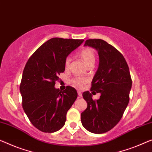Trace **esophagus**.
Returning <instances> with one entry per match:
<instances>
[{"instance_id":"obj_1","label":"esophagus","mask_w":152,"mask_h":152,"mask_svg":"<svg viewBox=\"0 0 152 152\" xmlns=\"http://www.w3.org/2000/svg\"><path fill=\"white\" fill-rule=\"evenodd\" d=\"M78 98H81V97H82V93L79 91H78Z\"/></svg>"}]
</instances>
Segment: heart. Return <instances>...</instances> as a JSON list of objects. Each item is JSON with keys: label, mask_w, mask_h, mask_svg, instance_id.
<instances>
[{"label": "heart", "mask_w": 152, "mask_h": 152, "mask_svg": "<svg viewBox=\"0 0 152 152\" xmlns=\"http://www.w3.org/2000/svg\"><path fill=\"white\" fill-rule=\"evenodd\" d=\"M80 56L88 67L94 65L95 61H96V55H95V53L93 50V49L90 48H87L82 50L80 53ZM71 61L72 59L69 56H67L65 58V67L66 69H68L69 67ZM87 81L88 79L87 78H85V77H77V78H74L72 80V83L76 87H82Z\"/></svg>", "instance_id": "b5f03b06"}]
</instances>
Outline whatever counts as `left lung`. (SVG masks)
Wrapping results in <instances>:
<instances>
[{
    "label": "left lung",
    "instance_id": "8db88e82",
    "mask_svg": "<svg viewBox=\"0 0 152 152\" xmlns=\"http://www.w3.org/2000/svg\"><path fill=\"white\" fill-rule=\"evenodd\" d=\"M85 46L94 48L99 55V66L91 91L100 93L97 100L89 91L83 94L87 108L81 113V122L90 132L102 134L118 124L129 102L132 87L130 70L124 56L102 39H87Z\"/></svg>",
    "mask_w": 152,
    "mask_h": 152
}]
</instances>
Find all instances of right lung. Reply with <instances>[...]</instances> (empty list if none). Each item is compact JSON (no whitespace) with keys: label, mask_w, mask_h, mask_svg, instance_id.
<instances>
[{"label":"right lung","mask_w":152,"mask_h":152,"mask_svg":"<svg viewBox=\"0 0 152 152\" xmlns=\"http://www.w3.org/2000/svg\"><path fill=\"white\" fill-rule=\"evenodd\" d=\"M84 39L52 38L42 44L24 67L20 91L22 107L31 124L44 132H54L65 125L66 114L77 98L74 88L54 87L65 71V60Z\"/></svg>","instance_id":"right-lung-1"}]
</instances>
